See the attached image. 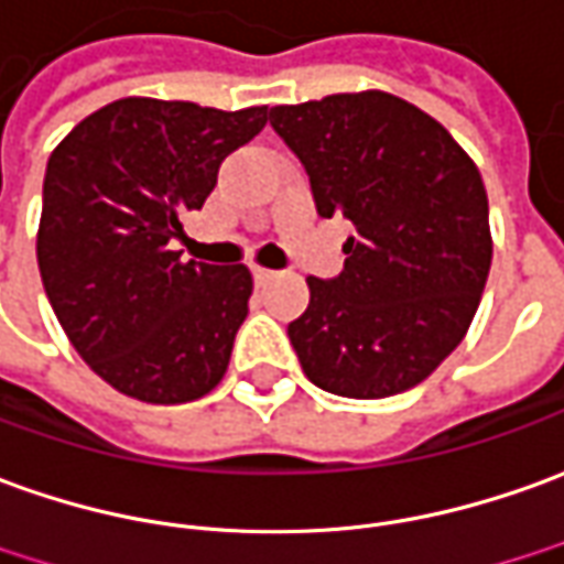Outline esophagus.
Returning a JSON list of instances; mask_svg holds the SVG:
<instances>
[{"label": "esophagus", "mask_w": 564, "mask_h": 564, "mask_svg": "<svg viewBox=\"0 0 564 564\" xmlns=\"http://www.w3.org/2000/svg\"><path fill=\"white\" fill-rule=\"evenodd\" d=\"M251 273H254V282H258V285H267V282H270V279H273V270H267V267H258V263H254V267H251Z\"/></svg>", "instance_id": "1"}]
</instances>
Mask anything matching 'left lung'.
Segmentation results:
<instances>
[{"mask_svg":"<svg viewBox=\"0 0 564 564\" xmlns=\"http://www.w3.org/2000/svg\"><path fill=\"white\" fill-rule=\"evenodd\" d=\"M322 217H347L344 270L310 275L291 347L319 390L387 399L417 387L479 310L491 270L479 169L433 116L387 91L270 110Z\"/></svg>","mask_w":564,"mask_h":564,"instance_id":"obj_1","label":"left lung"}]
</instances>
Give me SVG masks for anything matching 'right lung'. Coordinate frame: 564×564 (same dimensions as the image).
<instances>
[{
  "mask_svg": "<svg viewBox=\"0 0 564 564\" xmlns=\"http://www.w3.org/2000/svg\"><path fill=\"white\" fill-rule=\"evenodd\" d=\"M267 126V107L215 110L122 97L82 119L48 159L36 258L69 344L119 393L181 405L212 393L248 316L245 263L171 251L220 162Z\"/></svg>",
  "mask_w": 564,
  "mask_h": 564,
  "instance_id": "right-lung-1",
  "label": "right lung"
}]
</instances>
